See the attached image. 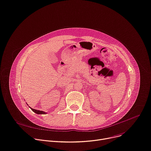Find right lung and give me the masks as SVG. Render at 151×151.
<instances>
[{
  "label": "right lung",
  "mask_w": 151,
  "mask_h": 151,
  "mask_svg": "<svg viewBox=\"0 0 151 151\" xmlns=\"http://www.w3.org/2000/svg\"><path fill=\"white\" fill-rule=\"evenodd\" d=\"M30 109H31L35 113H36V114H47L46 112H44V111H41V110H36V109H32V108H31V107H30Z\"/></svg>",
  "instance_id": "obj_1"
}]
</instances>
